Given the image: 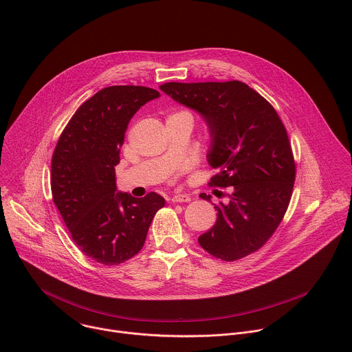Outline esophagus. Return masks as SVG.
Returning a JSON list of instances; mask_svg holds the SVG:
<instances>
[{
    "instance_id": "esophagus-1",
    "label": "esophagus",
    "mask_w": 352,
    "mask_h": 352,
    "mask_svg": "<svg viewBox=\"0 0 352 352\" xmlns=\"http://www.w3.org/2000/svg\"><path fill=\"white\" fill-rule=\"evenodd\" d=\"M171 200L174 204H185L190 200V195L189 193H177L171 197Z\"/></svg>"
}]
</instances>
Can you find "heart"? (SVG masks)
<instances>
[{"mask_svg":"<svg viewBox=\"0 0 352 352\" xmlns=\"http://www.w3.org/2000/svg\"><path fill=\"white\" fill-rule=\"evenodd\" d=\"M170 117H188V118H190V120H192V116H190L188 111H178V113L171 114Z\"/></svg>","mask_w":352,"mask_h":352,"instance_id":"obj_1","label":"heart"}]
</instances>
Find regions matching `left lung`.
Returning a JSON list of instances; mask_svg holds the SVG:
<instances>
[{
    "instance_id": "1",
    "label": "left lung",
    "mask_w": 352,
    "mask_h": 352,
    "mask_svg": "<svg viewBox=\"0 0 352 352\" xmlns=\"http://www.w3.org/2000/svg\"><path fill=\"white\" fill-rule=\"evenodd\" d=\"M177 103L195 110L210 133L209 164L219 170L212 186H232L228 204L214 205L217 220L197 238L226 262L262 248L281 223L295 181L287 131L273 106L239 80L168 82L160 86ZM200 197L210 200L202 193Z\"/></svg>"
}]
</instances>
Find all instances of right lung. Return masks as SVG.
<instances>
[{
	"mask_svg": "<svg viewBox=\"0 0 352 352\" xmlns=\"http://www.w3.org/2000/svg\"><path fill=\"white\" fill-rule=\"evenodd\" d=\"M157 97V90L144 86L98 90L76 110L54 150V204L82 252L106 266L124 263L139 252L150 223L166 204L156 192L138 199L120 192L116 184L128 124Z\"/></svg>",
	"mask_w": 352,
	"mask_h": 352,
	"instance_id": "right-lung-1",
	"label": "right lung"
}]
</instances>
